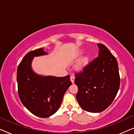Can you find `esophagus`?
<instances>
[{
	"instance_id": "esophagus-1",
	"label": "esophagus",
	"mask_w": 134,
	"mask_h": 134,
	"mask_svg": "<svg viewBox=\"0 0 134 134\" xmlns=\"http://www.w3.org/2000/svg\"><path fill=\"white\" fill-rule=\"evenodd\" d=\"M74 79H75V76H74V75H71L70 79H71V81L72 83H74Z\"/></svg>"
}]
</instances>
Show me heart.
Segmentation results:
<instances>
[{
	"label": "heart",
	"instance_id": "heart-1",
	"mask_svg": "<svg viewBox=\"0 0 134 134\" xmlns=\"http://www.w3.org/2000/svg\"><path fill=\"white\" fill-rule=\"evenodd\" d=\"M88 60V58H87V57L83 58V59H82L81 60H80V61L79 62V63L77 64L78 68H79V69L83 68L87 64Z\"/></svg>",
	"mask_w": 134,
	"mask_h": 134
}]
</instances>
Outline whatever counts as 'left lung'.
Returning a JSON list of instances; mask_svg holds the SVG:
<instances>
[{
  "label": "left lung",
  "instance_id": "8db88e82",
  "mask_svg": "<svg viewBox=\"0 0 134 134\" xmlns=\"http://www.w3.org/2000/svg\"><path fill=\"white\" fill-rule=\"evenodd\" d=\"M98 57L75 74L76 99L84 110L101 112L112 103L120 85L118 62L107 47L98 44Z\"/></svg>",
  "mask_w": 134,
  "mask_h": 134
}]
</instances>
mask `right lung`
<instances>
[{
  "label": "right lung",
  "instance_id": "add662e5",
  "mask_svg": "<svg viewBox=\"0 0 134 134\" xmlns=\"http://www.w3.org/2000/svg\"><path fill=\"white\" fill-rule=\"evenodd\" d=\"M43 48L27 53L17 69L18 94L24 105L33 114L47 118L59 109L63 95L71 85L70 76H44L32 70L35 57L47 55Z\"/></svg>",
  "mask_w": 134,
  "mask_h": 134
}]
</instances>
